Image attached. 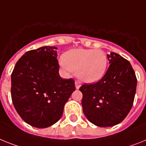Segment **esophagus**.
Masks as SVG:
<instances>
[{"mask_svg": "<svg viewBox=\"0 0 146 146\" xmlns=\"http://www.w3.org/2000/svg\"><path fill=\"white\" fill-rule=\"evenodd\" d=\"M75 85H76V89H79L81 86V82H79V81L76 80L75 82Z\"/></svg>", "mask_w": 146, "mask_h": 146, "instance_id": "esophagus-1", "label": "esophagus"}]
</instances>
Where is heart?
<instances>
[{
	"mask_svg": "<svg viewBox=\"0 0 146 146\" xmlns=\"http://www.w3.org/2000/svg\"><path fill=\"white\" fill-rule=\"evenodd\" d=\"M108 60L101 50L73 49L62 56L61 65L67 71H76L77 77L83 82H96L106 73Z\"/></svg>",
	"mask_w": 146,
	"mask_h": 146,
	"instance_id": "b5f03b06",
	"label": "heart"
}]
</instances>
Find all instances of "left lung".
<instances>
[{
	"mask_svg": "<svg viewBox=\"0 0 146 146\" xmlns=\"http://www.w3.org/2000/svg\"><path fill=\"white\" fill-rule=\"evenodd\" d=\"M108 69L99 82L82 84L83 112L88 120L100 127L120 123L133 106L137 79L128 60L120 55H107Z\"/></svg>",
	"mask_w": 146,
	"mask_h": 146,
	"instance_id": "obj_1",
	"label": "left lung"
}]
</instances>
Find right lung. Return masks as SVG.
<instances>
[{
  "label": "right lung",
  "mask_w": 146,
  "mask_h": 146,
  "mask_svg": "<svg viewBox=\"0 0 146 146\" xmlns=\"http://www.w3.org/2000/svg\"><path fill=\"white\" fill-rule=\"evenodd\" d=\"M56 49L45 46L27 51L11 75L15 108L24 122L35 128H47L58 122L76 90L73 79L60 77Z\"/></svg>",
  "instance_id": "right-lung-1"
}]
</instances>
